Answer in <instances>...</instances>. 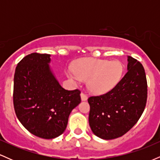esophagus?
I'll use <instances>...</instances> for the list:
<instances>
[{
	"label": "esophagus",
	"mask_w": 160,
	"mask_h": 160,
	"mask_svg": "<svg viewBox=\"0 0 160 160\" xmlns=\"http://www.w3.org/2000/svg\"><path fill=\"white\" fill-rule=\"evenodd\" d=\"M80 97H81L82 101H86L88 99L87 95H86L85 93H83V92H81V94H80Z\"/></svg>",
	"instance_id": "1"
}]
</instances>
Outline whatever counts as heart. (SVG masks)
I'll use <instances>...</instances> for the list:
<instances>
[{"instance_id":"b5f03b06","label":"heart","mask_w":160,"mask_h":160,"mask_svg":"<svg viewBox=\"0 0 160 160\" xmlns=\"http://www.w3.org/2000/svg\"><path fill=\"white\" fill-rule=\"evenodd\" d=\"M123 67L119 61L97 58H81L73 65V71L66 74L74 81L87 80V88L94 94H104L117 85Z\"/></svg>"}]
</instances>
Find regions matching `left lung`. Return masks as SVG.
Instances as JSON below:
<instances>
[{
	"instance_id": "8db88e82",
	"label": "left lung",
	"mask_w": 160,
	"mask_h": 160,
	"mask_svg": "<svg viewBox=\"0 0 160 160\" xmlns=\"http://www.w3.org/2000/svg\"><path fill=\"white\" fill-rule=\"evenodd\" d=\"M127 73L113 89L88 99L89 123L96 136L105 140L121 137L129 131L144 111L148 83L143 65L128 56Z\"/></svg>"
}]
</instances>
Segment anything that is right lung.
<instances>
[{
  "label": "right lung",
  "mask_w": 160,
  "mask_h": 160,
  "mask_svg": "<svg viewBox=\"0 0 160 160\" xmlns=\"http://www.w3.org/2000/svg\"><path fill=\"white\" fill-rule=\"evenodd\" d=\"M49 54L34 52L18 63L13 105L17 118L36 136L52 139L65 132L71 112L81 102L80 91L62 88L51 71Z\"/></svg>",
  "instance_id": "1"
}]
</instances>
